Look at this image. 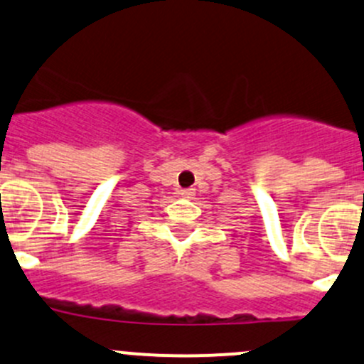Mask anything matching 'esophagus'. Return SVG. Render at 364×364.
I'll list each match as a JSON object with an SVG mask.
<instances>
[{"mask_svg": "<svg viewBox=\"0 0 364 364\" xmlns=\"http://www.w3.org/2000/svg\"><path fill=\"white\" fill-rule=\"evenodd\" d=\"M179 195L185 198H193L195 192H193V188H183V190H179Z\"/></svg>", "mask_w": 364, "mask_h": 364, "instance_id": "1", "label": "esophagus"}]
</instances>
